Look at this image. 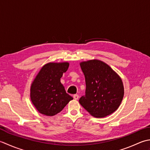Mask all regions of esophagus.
<instances>
[{
	"mask_svg": "<svg viewBox=\"0 0 150 150\" xmlns=\"http://www.w3.org/2000/svg\"><path fill=\"white\" fill-rule=\"evenodd\" d=\"M73 98H74V100H78L79 98L78 94H74V95H73Z\"/></svg>",
	"mask_w": 150,
	"mask_h": 150,
	"instance_id": "1",
	"label": "esophagus"
}]
</instances>
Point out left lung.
<instances>
[{
  "label": "left lung",
  "instance_id": "left-lung-1",
  "mask_svg": "<svg viewBox=\"0 0 150 150\" xmlns=\"http://www.w3.org/2000/svg\"><path fill=\"white\" fill-rule=\"evenodd\" d=\"M86 83L85 95L79 102L96 118H102L117 110L123 99L122 79L108 64L93 59L80 63Z\"/></svg>",
  "mask_w": 150,
  "mask_h": 150
}]
</instances>
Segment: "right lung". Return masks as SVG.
Segmentation results:
<instances>
[{
  "label": "right lung",
  "mask_w": 150,
  "mask_h": 150,
  "mask_svg": "<svg viewBox=\"0 0 150 150\" xmlns=\"http://www.w3.org/2000/svg\"><path fill=\"white\" fill-rule=\"evenodd\" d=\"M68 62L48 63L42 67L30 88V99L36 109L46 116L59 113L73 98L67 94L61 78Z\"/></svg>",
  "instance_id": "add662e5"
}]
</instances>
